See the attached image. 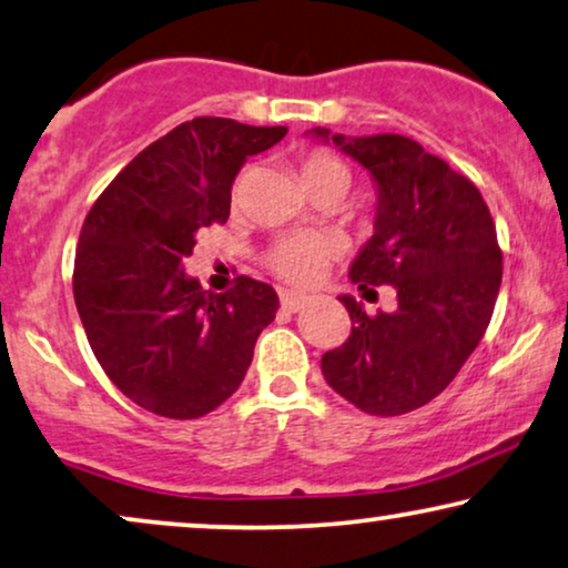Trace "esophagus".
<instances>
[{"label": "esophagus", "instance_id": "34e87169", "mask_svg": "<svg viewBox=\"0 0 568 568\" xmlns=\"http://www.w3.org/2000/svg\"><path fill=\"white\" fill-rule=\"evenodd\" d=\"M306 301H308V295H303V293H295V291H283L281 293L283 308L291 311V314H295V311H301L303 306H306Z\"/></svg>", "mask_w": 568, "mask_h": 568}]
</instances>
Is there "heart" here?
Masks as SVG:
<instances>
[{
	"label": "heart",
	"instance_id": "1",
	"mask_svg": "<svg viewBox=\"0 0 568 568\" xmlns=\"http://www.w3.org/2000/svg\"><path fill=\"white\" fill-rule=\"evenodd\" d=\"M301 178L311 190L329 180L349 182V172L337 156L326 154V151H311V154L303 156L301 162ZM244 182H246V172L239 174L234 185V201L242 197ZM332 252H334V244L324 236H306V234L283 236L277 239L273 250L267 252V265L273 267L277 275L285 277L287 283L306 285V283H314L316 277L322 275V270L326 265V260L332 257Z\"/></svg>",
	"mask_w": 568,
	"mask_h": 568
}]
</instances>
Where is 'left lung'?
<instances>
[{
	"label": "left lung",
	"instance_id": "obj_1",
	"mask_svg": "<svg viewBox=\"0 0 568 568\" xmlns=\"http://www.w3.org/2000/svg\"><path fill=\"white\" fill-rule=\"evenodd\" d=\"M308 133L371 174L373 236L349 281L361 291L394 285L398 301L390 314L367 316L353 295H339L353 332L322 357V373L375 417L414 412L450 386L491 322L501 285L491 213L474 182L406 135Z\"/></svg>",
	"mask_w": 568,
	"mask_h": 568
}]
</instances>
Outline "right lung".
<instances>
[{"mask_svg":"<svg viewBox=\"0 0 568 568\" xmlns=\"http://www.w3.org/2000/svg\"><path fill=\"white\" fill-rule=\"evenodd\" d=\"M285 125L195 118L141 151L87 213L74 301L102 371L133 404L197 419L242 386L254 342L281 301L236 277L215 295L182 260L195 234L226 223L244 162L283 141Z\"/></svg>","mask_w":568,"mask_h":568,"instance_id":"obj_1","label":"right lung"}]
</instances>
